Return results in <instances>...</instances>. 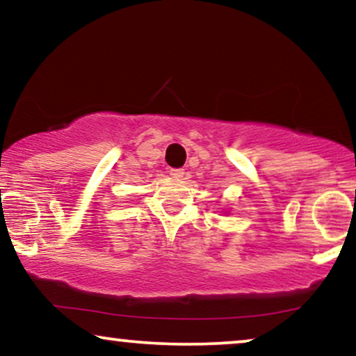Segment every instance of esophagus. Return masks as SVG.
I'll return each instance as SVG.
<instances>
[{
    "label": "esophagus",
    "mask_w": 356,
    "mask_h": 356,
    "mask_svg": "<svg viewBox=\"0 0 356 356\" xmlns=\"http://www.w3.org/2000/svg\"><path fill=\"white\" fill-rule=\"evenodd\" d=\"M169 174L172 175L174 179H182L184 175H186V170H184V169H170Z\"/></svg>",
    "instance_id": "obj_1"
}]
</instances>
